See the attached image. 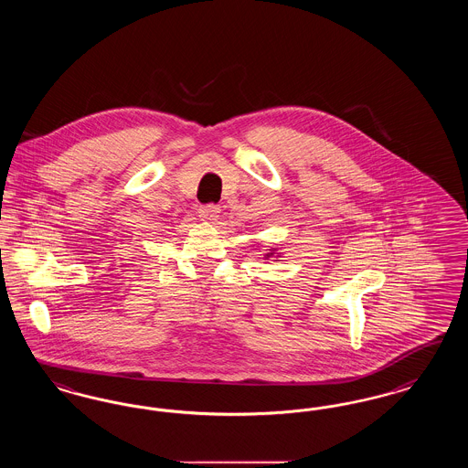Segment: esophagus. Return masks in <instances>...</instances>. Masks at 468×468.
<instances>
[{
	"instance_id": "1",
	"label": "esophagus",
	"mask_w": 468,
	"mask_h": 468,
	"mask_svg": "<svg viewBox=\"0 0 468 468\" xmlns=\"http://www.w3.org/2000/svg\"><path fill=\"white\" fill-rule=\"evenodd\" d=\"M219 212L221 208L218 206H202L198 208V216L202 221H216L219 218Z\"/></svg>"
}]
</instances>
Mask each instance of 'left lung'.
Listing matches in <instances>:
<instances>
[{"mask_svg": "<svg viewBox=\"0 0 468 468\" xmlns=\"http://www.w3.org/2000/svg\"><path fill=\"white\" fill-rule=\"evenodd\" d=\"M273 254H275V252H273V250H271V252H268V254H266V258H271V256H273Z\"/></svg>", "mask_w": 468, "mask_h": 468, "instance_id": "left-lung-1", "label": "left lung"}]
</instances>
